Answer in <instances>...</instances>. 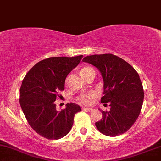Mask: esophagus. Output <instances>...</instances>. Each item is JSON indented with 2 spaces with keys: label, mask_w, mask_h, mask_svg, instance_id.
Returning a JSON list of instances; mask_svg holds the SVG:
<instances>
[{
  "label": "esophagus",
  "mask_w": 161,
  "mask_h": 161,
  "mask_svg": "<svg viewBox=\"0 0 161 161\" xmlns=\"http://www.w3.org/2000/svg\"><path fill=\"white\" fill-rule=\"evenodd\" d=\"M83 110H86V111H88V112H92L93 111V109L92 108H82Z\"/></svg>",
  "instance_id": "34e87169"
}]
</instances>
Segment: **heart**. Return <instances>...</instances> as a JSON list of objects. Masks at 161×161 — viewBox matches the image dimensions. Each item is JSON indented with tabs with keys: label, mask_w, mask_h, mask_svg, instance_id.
<instances>
[{
	"label": "heart",
	"mask_w": 161,
	"mask_h": 161,
	"mask_svg": "<svg viewBox=\"0 0 161 161\" xmlns=\"http://www.w3.org/2000/svg\"><path fill=\"white\" fill-rule=\"evenodd\" d=\"M93 71V69L89 66H84L80 69V75L83 77H86V75L91 71ZM97 97V94L95 92H88L81 93L80 96L77 97L76 100L77 103L84 105H90L92 103L93 101L96 99Z\"/></svg>",
	"instance_id": "b5f03b06"
}]
</instances>
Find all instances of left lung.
<instances>
[{"label": "left lung", "mask_w": 161, "mask_h": 161, "mask_svg": "<svg viewBox=\"0 0 161 161\" xmlns=\"http://www.w3.org/2000/svg\"><path fill=\"white\" fill-rule=\"evenodd\" d=\"M83 61L100 71L104 81L101 102H109L110 106V111L102 110V118L96 122V128L109 136L124 134L137 119L143 103V88L138 73L128 63L111 53L87 56Z\"/></svg>", "instance_id": "obj_1"}]
</instances>
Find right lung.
Instances as JSON below:
<instances>
[{
    "instance_id": "1",
    "label": "right lung",
    "mask_w": 161,
    "mask_h": 161,
    "mask_svg": "<svg viewBox=\"0 0 161 161\" xmlns=\"http://www.w3.org/2000/svg\"><path fill=\"white\" fill-rule=\"evenodd\" d=\"M83 55L53 57L39 61L26 75L20 88L19 102L30 126L49 140H58L70 131L79 105L66 104L61 111L54 102L64 90L67 75L79 64Z\"/></svg>"
}]
</instances>
